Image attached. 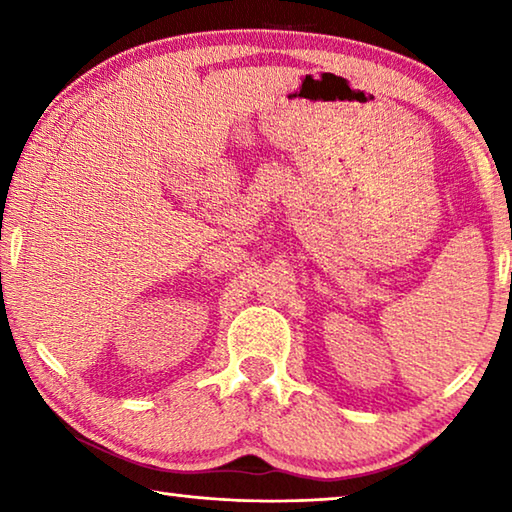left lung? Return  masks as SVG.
<instances>
[{"label":"left lung","instance_id":"1","mask_svg":"<svg viewBox=\"0 0 512 512\" xmlns=\"http://www.w3.org/2000/svg\"><path fill=\"white\" fill-rule=\"evenodd\" d=\"M510 284H512V273H510Z\"/></svg>","mask_w":512,"mask_h":512}]
</instances>
